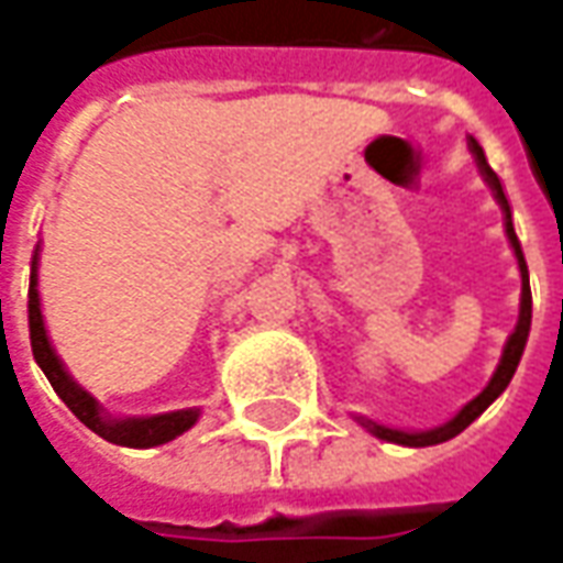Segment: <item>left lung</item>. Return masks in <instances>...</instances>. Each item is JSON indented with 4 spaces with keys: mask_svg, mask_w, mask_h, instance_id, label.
<instances>
[{
    "mask_svg": "<svg viewBox=\"0 0 563 563\" xmlns=\"http://www.w3.org/2000/svg\"><path fill=\"white\" fill-rule=\"evenodd\" d=\"M470 152H473L475 164H478V173H482V179L487 183V188L494 191V198L500 203L503 210V225H506V238H509V246H512L515 258H518V271H521V305H518V322H515L512 335L506 338V347H503L500 365H497V372L490 375L487 380V387L478 396H475L473 402H466L460 408L454 418L442 423V427H432V430H396V427H384V423H377V420L368 418H356L360 420V427L372 432L375 439H384V442H393V445H405V448H427V445H439V442H448V439H454L457 432H463L470 423H473L482 411H485L487 405L494 402L497 396H500L506 387H509V380H512L515 368L521 363V353H525V344H528L530 335V310H533V298H530V277H528V262H525V253H521V243L515 238V225H512V210H509V200L503 195L500 186V176L490 170V164H487L485 152H482V145L475 143V136H470Z\"/></svg>",
    "mask_w": 563,
    "mask_h": 563,
    "instance_id": "1",
    "label": "left lung"
}]
</instances>
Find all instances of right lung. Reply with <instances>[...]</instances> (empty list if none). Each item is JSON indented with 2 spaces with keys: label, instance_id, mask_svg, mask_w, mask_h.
<instances>
[{
  "label": "right lung",
  "instance_id": "right-lung-1",
  "mask_svg": "<svg viewBox=\"0 0 563 563\" xmlns=\"http://www.w3.org/2000/svg\"><path fill=\"white\" fill-rule=\"evenodd\" d=\"M38 253L35 246L33 271H30V341H33V356L38 368L45 372L54 393L60 396L66 408L76 415L88 430H93L100 439L121 448H155L164 442H173L176 435L191 430L200 418V408H183V411H167V415H152V418H112L103 405L97 402L76 377L66 372V365L57 356L51 344L48 325L42 317V298H38Z\"/></svg>",
  "mask_w": 563,
  "mask_h": 563
}]
</instances>
